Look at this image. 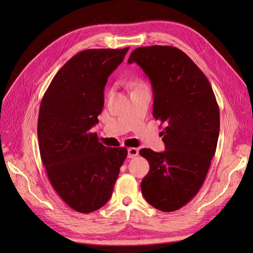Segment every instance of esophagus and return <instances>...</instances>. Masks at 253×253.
<instances>
[{
	"label": "esophagus",
	"instance_id": "obj_1",
	"mask_svg": "<svg viewBox=\"0 0 253 253\" xmlns=\"http://www.w3.org/2000/svg\"><path fill=\"white\" fill-rule=\"evenodd\" d=\"M138 153H139V151L137 148H129V149H127V157L134 158L138 155Z\"/></svg>",
	"mask_w": 253,
	"mask_h": 253
}]
</instances>
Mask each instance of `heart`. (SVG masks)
<instances>
[{"instance_id": "1", "label": "heart", "mask_w": 253, "mask_h": 253, "mask_svg": "<svg viewBox=\"0 0 253 253\" xmlns=\"http://www.w3.org/2000/svg\"><path fill=\"white\" fill-rule=\"evenodd\" d=\"M136 85H137V87H138V86H143L141 83H136Z\"/></svg>"}]
</instances>
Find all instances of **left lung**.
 <instances>
[{"label":"left lung","mask_w":253,"mask_h":253,"mask_svg":"<svg viewBox=\"0 0 253 253\" xmlns=\"http://www.w3.org/2000/svg\"><path fill=\"white\" fill-rule=\"evenodd\" d=\"M127 62L148 76L154 95L153 116L166 125V151L141 149L150 171L140 187L154 208L172 212L197 194L215 154L219 109L209 80L185 52L173 46L138 47Z\"/></svg>","instance_id":"8db88e82"}]
</instances>
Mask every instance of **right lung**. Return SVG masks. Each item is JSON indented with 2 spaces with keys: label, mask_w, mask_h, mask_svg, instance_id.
Wrapping results in <instances>:
<instances>
[{
  "label": "right lung",
  "mask_w": 253,
  "mask_h": 253,
  "mask_svg": "<svg viewBox=\"0 0 253 253\" xmlns=\"http://www.w3.org/2000/svg\"><path fill=\"white\" fill-rule=\"evenodd\" d=\"M124 49H86L60 68L45 91L38 118L42 163L51 186L75 211L100 209L112 196L126 148H106L90 128L104 104L109 76Z\"/></svg>",
  "instance_id": "add662e5"
}]
</instances>
